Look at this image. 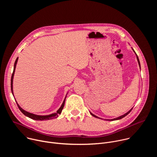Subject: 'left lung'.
Returning <instances> with one entry per match:
<instances>
[{
	"instance_id": "left-lung-1",
	"label": "left lung",
	"mask_w": 157,
	"mask_h": 157,
	"mask_svg": "<svg viewBox=\"0 0 157 157\" xmlns=\"http://www.w3.org/2000/svg\"><path fill=\"white\" fill-rule=\"evenodd\" d=\"M133 52H135V51L133 50ZM136 53V52H135ZM136 56H137V60H138V62H139V66H140V61H139V58H138V56H137V54H136ZM133 109V108H132ZM132 109H131L128 112H127V113H126V114H124V115H122V116H120V117H117V118H115V119H111V120H107V121H116V120H119V119H122L123 117H125L127 115H128L130 113V111L132 110ZM91 113V114L93 116H94V117H97V118H99V117H98L97 116H96L95 115H94V114H93L91 113Z\"/></svg>"
}]
</instances>
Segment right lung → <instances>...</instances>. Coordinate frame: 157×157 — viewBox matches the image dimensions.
<instances>
[{
    "label": "right lung",
    "instance_id": "1",
    "mask_svg": "<svg viewBox=\"0 0 157 157\" xmlns=\"http://www.w3.org/2000/svg\"><path fill=\"white\" fill-rule=\"evenodd\" d=\"M17 61H18V58L16 59L15 61V63H14V66H13V73H12V77H11V91H12V94H13V86H12V84H13V75H14V73H15V67H16V64H17ZM66 99V98H65ZM65 99L61 105V106L60 107V108L56 111V113H55V114H50V115H48V116H38V115H35V114H32V113H28V112L24 110V109H22L20 106L18 104V103L16 101V103L18 105V107L19 108L21 112L22 113H23L25 116H27L28 117L30 118V119H34V120H36V121H46V120H50V119H52L53 118H56L58 117V114H60L61 113V111L64 107V102H65Z\"/></svg>",
    "mask_w": 157,
    "mask_h": 157
}]
</instances>
